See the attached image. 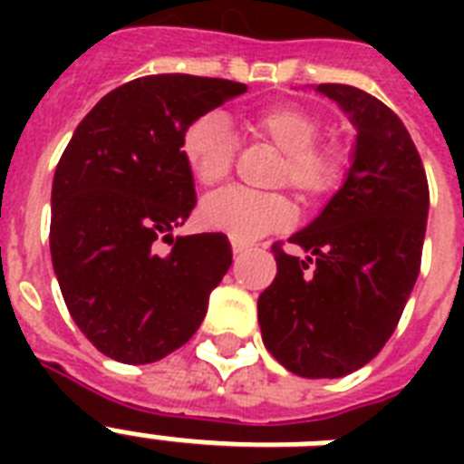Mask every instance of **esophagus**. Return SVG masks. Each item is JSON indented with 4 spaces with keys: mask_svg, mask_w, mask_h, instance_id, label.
I'll return each mask as SVG.
<instances>
[{
    "mask_svg": "<svg viewBox=\"0 0 464 464\" xmlns=\"http://www.w3.org/2000/svg\"><path fill=\"white\" fill-rule=\"evenodd\" d=\"M246 243H238V240H233V257H238L240 253H243V250H246Z\"/></svg>",
    "mask_w": 464,
    "mask_h": 464,
    "instance_id": "1",
    "label": "esophagus"
}]
</instances>
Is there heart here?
<instances>
[{
    "mask_svg": "<svg viewBox=\"0 0 464 464\" xmlns=\"http://www.w3.org/2000/svg\"><path fill=\"white\" fill-rule=\"evenodd\" d=\"M247 132L282 151L276 180L286 182L304 202L323 199L344 178L346 156L334 141H320L323 120L298 103H276L253 112L246 120ZM182 159L202 188H217L228 178L236 159V134L224 112H204L185 127L180 140ZM199 218L214 231L233 240L250 243L265 233L291 224L294 207L289 197L253 195L243 189H224L207 197Z\"/></svg>",
    "mask_w": 464,
    "mask_h": 464,
    "instance_id": "b5f03b06",
    "label": "heart"
}]
</instances>
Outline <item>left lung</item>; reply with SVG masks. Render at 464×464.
<instances>
[{
	"label": "left lung",
	"instance_id": "left-lung-1",
	"mask_svg": "<svg viewBox=\"0 0 464 464\" xmlns=\"http://www.w3.org/2000/svg\"><path fill=\"white\" fill-rule=\"evenodd\" d=\"M356 127L344 185L289 243L272 246L276 276L257 298L262 342L291 373L342 378L395 332L421 267L429 217L424 163L407 127L378 98L320 83Z\"/></svg>",
	"mask_w": 464,
	"mask_h": 464
}]
</instances>
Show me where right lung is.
Returning <instances> with one entry per match:
<instances>
[{
  "label": "right lung",
  "instance_id": "right-lung-1",
  "mask_svg": "<svg viewBox=\"0 0 464 464\" xmlns=\"http://www.w3.org/2000/svg\"><path fill=\"white\" fill-rule=\"evenodd\" d=\"M246 91L192 74L127 82L79 122L57 163L54 275L79 330L120 363L180 349L231 267L224 233L173 236L197 204L180 140L192 120Z\"/></svg>",
  "mask_w": 464,
  "mask_h": 464
}]
</instances>
